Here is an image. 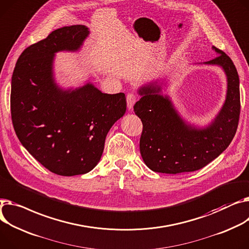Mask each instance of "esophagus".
<instances>
[{
    "label": "esophagus",
    "mask_w": 249,
    "mask_h": 249,
    "mask_svg": "<svg viewBox=\"0 0 249 249\" xmlns=\"http://www.w3.org/2000/svg\"><path fill=\"white\" fill-rule=\"evenodd\" d=\"M126 99H127V107H128L129 110H131L132 108H133L134 104L137 101V96L135 94H133V93H129L127 95Z\"/></svg>",
    "instance_id": "34e87169"
}]
</instances>
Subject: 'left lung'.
<instances>
[{
  "label": "left lung",
  "instance_id": "1",
  "mask_svg": "<svg viewBox=\"0 0 249 249\" xmlns=\"http://www.w3.org/2000/svg\"><path fill=\"white\" fill-rule=\"evenodd\" d=\"M212 49L218 56L203 64L222 68L227 90L220 111L207 126L196 127L181 117L169 96L162 94L163 80L149 82L137 90L141 99L135 103L134 112L143 124L140 153L154 172L180 174L199 170L217 158L236 133L240 114L238 73L224 52L214 46Z\"/></svg>",
  "mask_w": 249,
  "mask_h": 249
}]
</instances>
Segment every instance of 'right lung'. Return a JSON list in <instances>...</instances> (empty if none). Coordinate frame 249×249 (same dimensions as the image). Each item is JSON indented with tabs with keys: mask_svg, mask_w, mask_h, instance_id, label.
<instances>
[{
	"mask_svg": "<svg viewBox=\"0 0 249 249\" xmlns=\"http://www.w3.org/2000/svg\"><path fill=\"white\" fill-rule=\"evenodd\" d=\"M89 33L84 25L53 31L24 50L12 76L16 134L33 157L57 175L91 171L100 161L109 130L126 112L124 93H102L91 82L75 89L56 83L55 54L79 51Z\"/></svg>",
	"mask_w": 249,
	"mask_h": 249,
	"instance_id": "add662e5",
	"label": "right lung"
}]
</instances>
